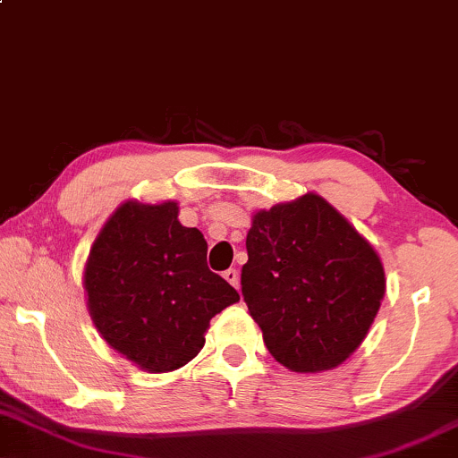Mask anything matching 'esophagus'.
Segmentation results:
<instances>
[{
  "instance_id": "obj_1",
  "label": "esophagus",
  "mask_w": 458,
  "mask_h": 458,
  "mask_svg": "<svg viewBox=\"0 0 458 458\" xmlns=\"http://www.w3.org/2000/svg\"><path fill=\"white\" fill-rule=\"evenodd\" d=\"M224 279L230 285H234V288H239V273H236L234 268H228V271H224Z\"/></svg>"
}]
</instances>
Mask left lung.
Instances as JSON below:
<instances>
[{"label":"left lung","instance_id":"1","mask_svg":"<svg viewBox=\"0 0 458 458\" xmlns=\"http://www.w3.org/2000/svg\"><path fill=\"white\" fill-rule=\"evenodd\" d=\"M241 292L268 352L299 373L341 365L384 299L379 256L318 194L253 215Z\"/></svg>","mask_w":458,"mask_h":458}]
</instances>
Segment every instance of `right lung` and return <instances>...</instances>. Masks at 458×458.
<instances>
[{"label": "right lung", "mask_w": 458, "mask_h": 458, "mask_svg": "<svg viewBox=\"0 0 458 458\" xmlns=\"http://www.w3.org/2000/svg\"><path fill=\"white\" fill-rule=\"evenodd\" d=\"M176 202H125L91 247L89 313L110 348L151 373L187 365L211 318L239 292L207 267V241L181 225Z\"/></svg>", "instance_id": "right-lung-1"}]
</instances>
